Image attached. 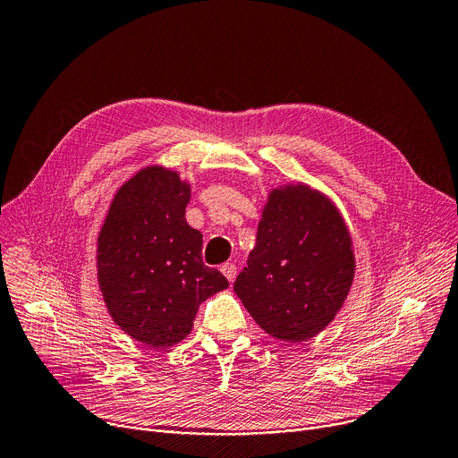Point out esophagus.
I'll return each mask as SVG.
<instances>
[{
  "label": "esophagus",
  "instance_id": "obj_1",
  "mask_svg": "<svg viewBox=\"0 0 458 458\" xmlns=\"http://www.w3.org/2000/svg\"><path fill=\"white\" fill-rule=\"evenodd\" d=\"M220 270H222V274L233 283L234 281V277H236V267L233 265V263H225V265H222L220 267Z\"/></svg>",
  "mask_w": 458,
  "mask_h": 458
}]
</instances>
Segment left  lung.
<instances>
[{
  "instance_id": "obj_1",
  "label": "left lung",
  "mask_w": 458,
  "mask_h": 458,
  "mask_svg": "<svg viewBox=\"0 0 458 458\" xmlns=\"http://www.w3.org/2000/svg\"><path fill=\"white\" fill-rule=\"evenodd\" d=\"M352 238L330 198L308 184L270 190L234 293L268 335L300 343L328 326L351 293Z\"/></svg>"
}]
</instances>
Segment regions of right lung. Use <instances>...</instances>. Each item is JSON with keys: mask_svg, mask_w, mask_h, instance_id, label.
<instances>
[{"mask_svg": "<svg viewBox=\"0 0 458 458\" xmlns=\"http://www.w3.org/2000/svg\"><path fill=\"white\" fill-rule=\"evenodd\" d=\"M190 193L177 171L147 165L117 190L98 233L97 276L107 313L150 348L181 343L201 301L229 287L203 263V234L184 217Z\"/></svg>", "mask_w": 458, "mask_h": 458, "instance_id": "1", "label": "right lung"}]
</instances>
